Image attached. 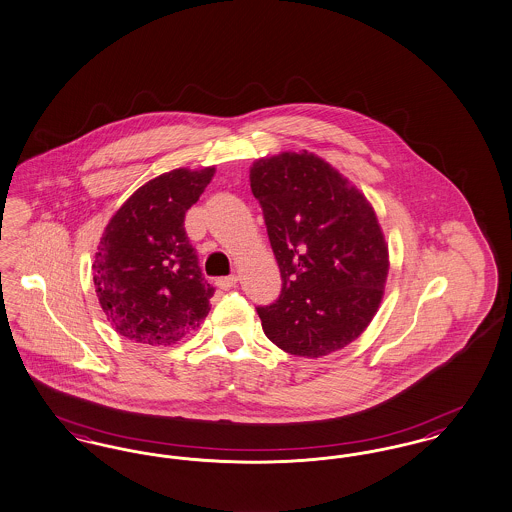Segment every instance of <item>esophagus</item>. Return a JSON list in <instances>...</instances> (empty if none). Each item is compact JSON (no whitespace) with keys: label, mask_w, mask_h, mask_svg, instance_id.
<instances>
[{"label":"esophagus","mask_w":512,"mask_h":512,"mask_svg":"<svg viewBox=\"0 0 512 512\" xmlns=\"http://www.w3.org/2000/svg\"><path fill=\"white\" fill-rule=\"evenodd\" d=\"M237 281H239L237 275H225V277H219V279H217L216 285L219 289H223V291H229L231 287L237 285Z\"/></svg>","instance_id":"obj_1"}]
</instances>
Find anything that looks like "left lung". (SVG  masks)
<instances>
[{"mask_svg":"<svg viewBox=\"0 0 512 512\" xmlns=\"http://www.w3.org/2000/svg\"><path fill=\"white\" fill-rule=\"evenodd\" d=\"M250 189L283 283L275 302L256 308L264 333L306 358L347 347L372 322L389 271L374 208L306 150L254 162Z\"/></svg>","mask_w":512,"mask_h":512,"instance_id":"left-lung-1","label":"left lung"}]
</instances>
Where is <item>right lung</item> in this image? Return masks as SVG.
<instances>
[{"label":"right lung","mask_w":512,"mask_h":512,"mask_svg":"<svg viewBox=\"0 0 512 512\" xmlns=\"http://www.w3.org/2000/svg\"><path fill=\"white\" fill-rule=\"evenodd\" d=\"M214 173L216 167L163 173L111 217L92 273L100 306L119 335L171 345L208 316L216 289L198 266L185 214Z\"/></svg>","instance_id":"right-lung-1"}]
</instances>
